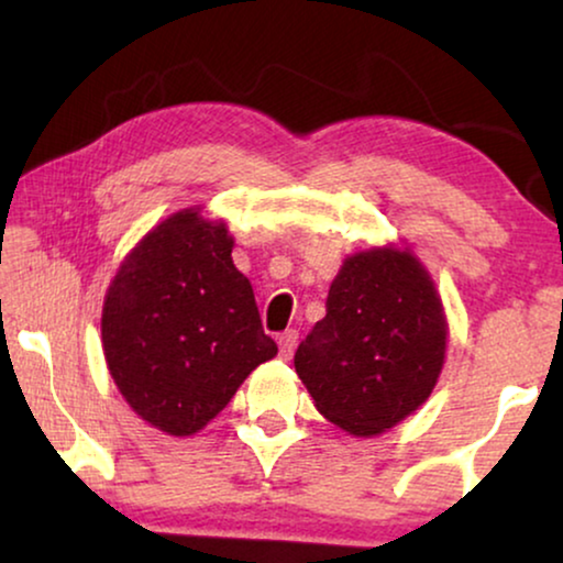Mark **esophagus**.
<instances>
[{
    "instance_id": "1",
    "label": "esophagus",
    "mask_w": 563,
    "mask_h": 563,
    "mask_svg": "<svg viewBox=\"0 0 563 563\" xmlns=\"http://www.w3.org/2000/svg\"><path fill=\"white\" fill-rule=\"evenodd\" d=\"M296 344H298V331H296V329L283 331L280 339H278L280 357H283V360H290V357H292V350H296Z\"/></svg>"
}]
</instances>
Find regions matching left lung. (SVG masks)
<instances>
[{
    "instance_id": "left-lung-1",
    "label": "left lung",
    "mask_w": 563,
    "mask_h": 563,
    "mask_svg": "<svg viewBox=\"0 0 563 563\" xmlns=\"http://www.w3.org/2000/svg\"><path fill=\"white\" fill-rule=\"evenodd\" d=\"M446 331L439 292L413 252L377 247L344 260L327 316L292 362L323 418L354 437H375L429 398Z\"/></svg>"
}]
</instances>
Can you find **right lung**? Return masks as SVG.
I'll use <instances>...</instances> for the list:
<instances>
[{
	"label": "right lung",
	"instance_id": "right-lung-1",
	"mask_svg": "<svg viewBox=\"0 0 563 563\" xmlns=\"http://www.w3.org/2000/svg\"><path fill=\"white\" fill-rule=\"evenodd\" d=\"M232 247L227 224L184 209L142 236L107 290L101 342L114 385L170 437L201 431L278 354Z\"/></svg>",
	"mask_w": 563,
	"mask_h": 563
}]
</instances>
